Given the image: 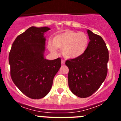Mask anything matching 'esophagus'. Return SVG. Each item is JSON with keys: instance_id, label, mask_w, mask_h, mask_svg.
Returning <instances> with one entry per match:
<instances>
[{"instance_id": "obj_1", "label": "esophagus", "mask_w": 121, "mask_h": 121, "mask_svg": "<svg viewBox=\"0 0 121 121\" xmlns=\"http://www.w3.org/2000/svg\"><path fill=\"white\" fill-rule=\"evenodd\" d=\"M65 60H64V59H62V62H61V64H62V65H64V64H65Z\"/></svg>"}]
</instances>
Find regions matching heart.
<instances>
[{
	"instance_id": "heart-1",
	"label": "heart",
	"mask_w": 121,
	"mask_h": 121,
	"mask_svg": "<svg viewBox=\"0 0 121 121\" xmlns=\"http://www.w3.org/2000/svg\"><path fill=\"white\" fill-rule=\"evenodd\" d=\"M52 43L48 44V48L55 53L56 48L63 49L64 56L68 59L79 57L85 53L88 45L89 39L86 34L67 31L59 33L53 37Z\"/></svg>"
}]
</instances>
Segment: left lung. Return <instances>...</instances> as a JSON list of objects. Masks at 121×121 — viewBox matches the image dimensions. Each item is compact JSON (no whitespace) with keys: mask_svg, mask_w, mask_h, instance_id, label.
<instances>
[{"mask_svg":"<svg viewBox=\"0 0 121 121\" xmlns=\"http://www.w3.org/2000/svg\"><path fill=\"white\" fill-rule=\"evenodd\" d=\"M90 39L88 48L83 55L67 60L68 86L79 98H87L96 92L107 74L108 50L102 37L87 30Z\"/></svg>","mask_w":121,"mask_h":121,"instance_id":"obj_1","label":"left lung"}]
</instances>
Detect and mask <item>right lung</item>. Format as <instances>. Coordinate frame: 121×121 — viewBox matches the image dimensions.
<instances>
[{"label":"right lung","instance_id":"1","mask_svg":"<svg viewBox=\"0 0 121 121\" xmlns=\"http://www.w3.org/2000/svg\"><path fill=\"white\" fill-rule=\"evenodd\" d=\"M48 27L31 26L19 35L9 54L10 75L14 84L28 98L39 99L50 92L54 76L61 67V59L44 58Z\"/></svg>","mask_w":121,"mask_h":121}]
</instances>
